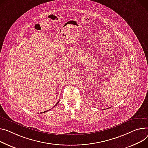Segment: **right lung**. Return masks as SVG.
<instances>
[{
  "mask_svg": "<svg viewBox=\"0 0 148 148\" xmlns=\"http://www.w3.org/2000/svg\"><path fill=\"white\" fill-rule=\"evenodd\" d=\"M59 102H60V101H58V102H57V103H56V105H55V106H54V107H55V106H56V105H58V103H59ZM49 110H47V111H44V112H43V113H45V112H47V111H49ZM42 113H43V112H41V113H40V114H42Z\"/></svg>",
  "mask_w": 148,
  "mask_h": 148,
  "instance_id": "right-lung-1",
  "label": "right lung"
}]
</instances>
